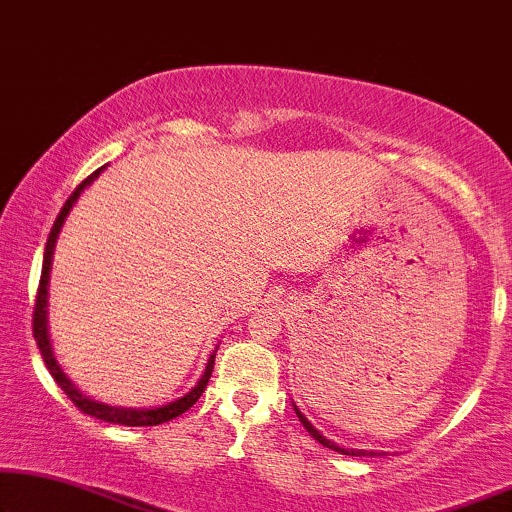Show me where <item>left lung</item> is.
I'll return each instance as SVG.
<instances>
[{"label":"left lung","instance_id":"1","mask_svg":"<svg viewBox=\"0 0 512 512\" xmlns=\"http://www.w3.org/2000/svg\"><path fill=\"white\" fill-rule=\"evenodd\" d=\"M294 410H297V417H299V420H301V424H304V427H306V431H308V434H311V436H313V438H315V441H318V443H322V445H325V448H329V450H336V452H341V455H352V457H373V455H383V452H373V450H345V448H341V445L331 443V441H329V438H325V436H322V434H320V431H318V429H315V427H313V424H311V422H308V420H306V417L299 413V408H297V406H294Z\"/></svg>","mask_w":512,"mask_h":512}]
</instances>
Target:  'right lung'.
<instances>
[{
  "label": "right lung",
  "instance_id": "add662e5",
  "mask_svg": "<svg viewBox=\"0 0 512 512\" xmlns=\"http://www.w3.org/2000/svg\"><path fill=\"white\" fill-rule=\"evenodd\" d=\"M106 167L97 169L95 174H90L85 181L76 187L74 194L64 201L60 215H57L53 229H50L48 234V243H46V253H43V269H41V280H39V290H37V304H34V320H32V327H34V338H37V345L41 350V357L43 362H46L50 376L55 378V383L62 387L64 394L71 399V403L81 410L85 415H92L97 417V420H104V422H111V424H125V427H155V424H162V422H169L174 420V417L183 415L185 410H190L194 406V401L201 397V392L206 390L208 385V378H211L213 373V364H215V352L208 359L206 364V371L204 376L199 378V383L192 387L190 392L185 394V397L176 399L167 403V406H160V408H118V406H106V403H99V401H92L88 397H83L81 392L76 390L74 383L64 376V371L60 369V364H57V359L53 355V348H50V336H48V313H46V306H48V280H50V264H53V250H55V241H57V234H60V229L64 225V220H67V215L71 208H74L76 199L81 197V192L88 187L95 178L102 174Z\"/></svg>",
  "mask_w": 512,
  "mask_h": 512
}]
</instances>
